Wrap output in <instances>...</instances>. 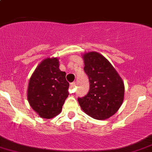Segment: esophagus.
Instances as JSON below:
<instances>
[{"mask_svg":"<svg viewBox=\"0 0 152 152\" xmlns=\"http://www.w3.org/2000/svg\"><path fill=\"white\" fill-rule=\"evenodd\" d=\"M76 87V83L75 82H73V83H70V89L72 90V93H73L74 90H75V87Z\"/></svg>","mask_w":152,"mask_h":152,"instance_id":"1","label":"esophagus"}]
</instances>
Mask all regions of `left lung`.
I'll use <instances>...</instances> for the list:
<instances>
[{
	"mask_svg": "<svg viewBox=\"0 0 152 152\" xmlns=\"http://www.w3.org/2000/svg\"><path fill=\"white\" fill-rule=\"evenodd\" d=\"M83 59L90 90L85 96L77 99L79 105L91 118L107 119L115 115L123 103L124 82L108 59L99 53H84Z\"/></svg>",
	"mask_w": 152,
	"mask_h": 152,
	"instance_id": "left-lung-1",
	"label": "left lung"
}]
</instances>
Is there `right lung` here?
<instances>
[{
    "label": "right lung",
    "mask_w": 152,
    "mask_h": 152,
    "mask_svg": "<svg viewBox=\"0 0 152 152\" xmlns=\"http://www.w3.org/2000/svg\"><path fill=\"white\" fill-rule=\"evenodd\" d=\"M59 66L57 58H47L39 64L29 80V104L39 116L46 119L60 113L69 96L66 73L60 71Z\"/></svg>",
    "instance_id": "right-lung-1"
}]
</instances>
